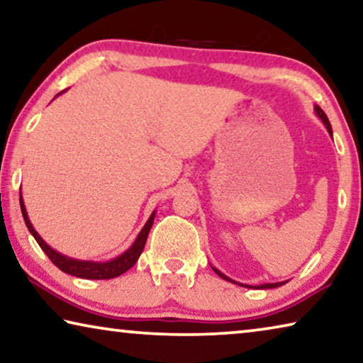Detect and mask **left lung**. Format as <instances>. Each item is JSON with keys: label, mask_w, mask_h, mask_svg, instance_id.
Returning a JSON list of instances; mask_svg holds the SVG:
<instances>
[{"label": "left lung", "mask_w": 363, "mask_h": 363, "mask_svg": "<svg viewBox=\"0 0 363 363\" xmlns=\"http://www.w3.org/2000/svg\"><path fill=\"white\" fill-rule=\"evenodd\" d=\"M315 113H316V116H318L321 121H323V124L326 125V129H328V132H330L331 134V137H333V130H331V124H330V121H328V118H326V114H325V111L323 109H321L318 105H315ZM215 269V273L218 274V276H221L223 279H226V281H231V283H234V284H239V286H244V287H255V289H273V287H279V286H283V284H286V281H283V283H272V284H260V286H247V284H240V283H235V281H233L231 278H228L226 274H223L220 269H216V268H213Z\"/></svg>", "instance_id": "left-lung-1"}]
</instances>
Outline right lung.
Segmentation results:
<instances>
[{
    "mask_svg": "<svg viewBox=\"0 0 363 363\" xmlns=\"http://www.w3.org/2000/svg\"><path fill=\"white\" fill-rule=\"evenodd\" d=\"M62 91H65V90H62ZM62 91H61V94H62ZM57 95H60V94H57ZM19 200H21L22 216H24L27 229L30 231L33 238H35L38 245L42 247V250L48 255L50 260L53 262L56 267L61 269V272H65L67 274H72V276H77V278H84V279H111V278H116V276H121L123 273L128 272V269L134 267L135 262L139 260L143 247H145L148 233H150L152 224H153V220H155V211H153L150 218H148V221L145 223V226L142 228V231L139 233V235H137L134 244H132L129 249L124 252V254H121L119 257L113 258V260H109V262L74 260V258L62 255V254H60V252H56L55 249H51V247L47 242H45L42 238H40L38 233L35 231V229H33L30 220H28L24 200H22V195L19 197Z\"/></svg>",
    "mask_w": 363,
    "mask_h": 363,
    "instance_id": "add662e5",
    "label": "right lung"
}]
</instances>
